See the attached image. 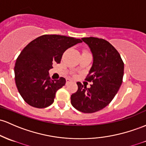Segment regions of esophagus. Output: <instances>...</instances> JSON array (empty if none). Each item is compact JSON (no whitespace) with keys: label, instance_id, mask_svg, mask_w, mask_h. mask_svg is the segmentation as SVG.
I'll use <instances>...</instances> for the list:
<instances>
[{"label":"esophagus","instance_id":"esophagus-1","mask_svg":"<svg viewBox=\"0 0 146 146\" xmlns=\"http://www.w3.org/2000/svg\"><path fill=\"white\" fill-rule=\"evenodd\" d=\"M70 82H72V80L70 79H68V78H67L66 79V84H68V83Z\"/></svg>","mask_w":146,"mask_h":146}]
</instances>
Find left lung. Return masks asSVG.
I'll return each mask as SVG.
<instances>
[{"label": "left lung", "mask_w": 146, "mask_h": 146, "mask_svg": "<svg viewBox=\"0 0 146 146\" xmlns=\"http://www.w3.org/2000/svg\"><path fill=\"white\" fill-rule=\"evenodd\" d=\"M93 55V64L86 78L90 88L77 82L78 89L70 96L72 105L83 113L101 110L113 100L123 82L124 63L108 41L96 37L82 38Z\"/></svg>", "instance_id": "1"}]
</instances>
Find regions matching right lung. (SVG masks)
<instances>
[{"mask_svg":"<svg viewBox=\"0 0 146 146\" xmlns=\"http://www.w3.org/2000/svg\"><path fill=\"white\" fill-rule=\"evenodd\" d=\"M81 42L70 36L45 35L24 48L16 61L14 74L19 94L28 105L36 108L52 105L56 92L65 85L66 80H52L49 70L53 64L60 63L66 50Z\"/></svg>","mask_w":146,"mask_h":146,"instance_id":"add662e5","label":"right lung"}]
</instances>
